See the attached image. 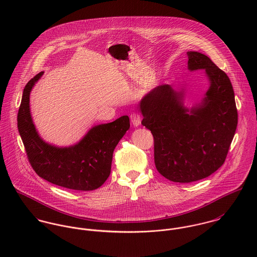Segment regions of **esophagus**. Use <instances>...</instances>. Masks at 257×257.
I'll return each instance as SVG.
<instances>
[{
  "mask_svg": "<svg viewBox=\"0 0 257 257\" xmlns=\"http://www.w3.org/2000/svg\"><path fill=\"white\" fill-rule=\"evenodd\" d=\"M131 119H132V122L135 126H139L141 124V120H142V117H141V114L139 112H134L131 114Z\"/></svg>",
  "mask_w": 257,
  "mask_h": 257,
  "instance_id": "1",
  "label": "esophagus"
}]
</instances>
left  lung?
Listing matches in <instances>:
<instances>
[{
    "label": "left lung",
    "instance_id": "obj_1",
    "mask_svg": "<svg viewBox=\"0 0 257 257\" xmlns=\"http://www.w3.org/2000/svg\"><path fill=\"white\" fill-rule=\"evenodd\" d=\"M188 69H204L210 88L201 104L187 109L184 93L164 84L140 103L143 125L154 140V163L166 179L190 183L223 164L236 125L237 110L229 78L205 54L188 51Z\"/></svg>",
    "mask_w": 257,
    "mask_h": 257
}]
</instances>
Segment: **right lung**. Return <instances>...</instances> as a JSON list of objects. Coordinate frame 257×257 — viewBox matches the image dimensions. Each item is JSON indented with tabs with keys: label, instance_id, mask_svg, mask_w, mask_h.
<instances>
[{
	"label": "right lung",
	"instance_id": "1",
	"mask_svg": "<svg viewBox=\"0 0 257 257\" xmlns=\"http://www.w3.org/2000/svg\"><path fill=\"white\" fill-rule=\"evenodd\" d=\"M43 75H36L26 85L18 112V128L29 161L37 175L50 183L79 191L101 187L110 176L113 150L130 128V117L95 125L76 145L54 147L37 134L30 110V95Z\"/></svg>",
	"mask_w": 257,
	"mask_h": 257
}]
</instances>
